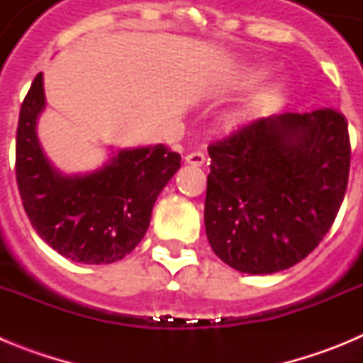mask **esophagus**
Returning a JSON list of instances; mask_svg holds the SVG:
<instances>
[{"label":"esophagus","mask_w":363,"mask_h":363,"mask_svg":"<svg viewBox=\"0 0 363 363\" xmlns=\"http://www.w3.org/2000/svg\"><path fill=\"white\" fill-rule=\"evenodd\" d=\"M185 162L189 163V165H194V167H201L205 163V154L203 152H191L185 156Z\"/></svg>","instance_id":"esophagus-1"}]
</instances>
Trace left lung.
<instances>
[{
    "mask_svg": "<svg viewBox=\"0 0 363 363\" xmlns=\"http://www.w3.org/2000/svg\"><path fill=\"white\" fill-rule=\"evenodd\" d=\"M205 233L221 262L249 274L309 256L344 201L347 121L335 108L284 112L242 125L209 145Z\"/></svg>",
    "mask_w": 363,
    "mask_h": 363,
    "instance_id": "8db88e82",
    "label": "left lung"
}]
</instances>
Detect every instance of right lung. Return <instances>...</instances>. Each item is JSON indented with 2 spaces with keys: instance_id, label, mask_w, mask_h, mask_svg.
Here are the masks:
<instances>
[{
  "instance_id": "right-lung-1",
  "label": "right lung",
  "mask_w": 363,
  "mask_h": 363,
  "mask_svg": "<svg viewBox=\"0 0 363 363\" xmlns=\"http://www.w3.org/2000/svg\"><path fill=\"white\" fill-rule=\"evenodd\" d=\"M43 108L40 72L21 104L16 136V179L32 227L72 262L104 265L125 258L145 236L154 201L182 156L160 143L120 150L92 174H62L38 140Z\"/></svg>"
}]
</instances>
